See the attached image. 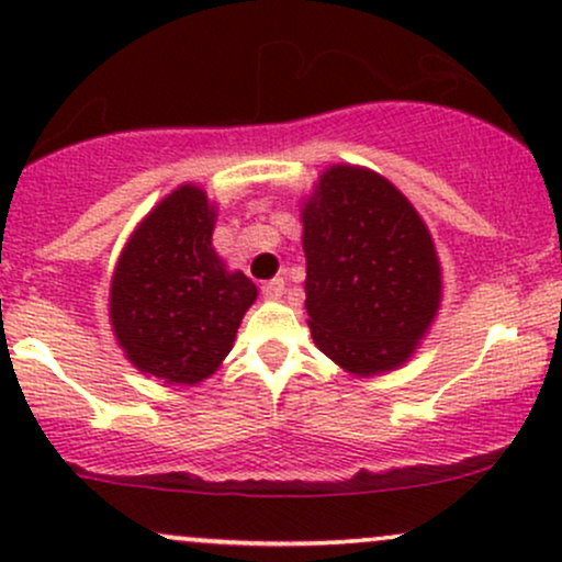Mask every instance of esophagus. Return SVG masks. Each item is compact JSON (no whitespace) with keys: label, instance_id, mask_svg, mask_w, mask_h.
<instances>
[{"label":"esophagus","instance_id":"34e87169","mask_svg":"<svg viewBox=\"0 0 562 562\" xmlns=\"http://www.w3.org/2000/svg\"><path fill=\"white\" fill-rule=\"evenodd\" d=\"M261 293H263V299H269V301L282 299V293H285V280H282V277H274V280L263 282Z\"/></svg>","mask_w":562,"mask_h":562}]
</instances>
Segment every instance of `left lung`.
<instances>
[{"instance_id":"1","label":"left lung","mask_w":562,"mask_h":562,"mask_svg":"<svg viewBox=\"0 0 562 562\" xmlns=\"http://www.w3.org/2000/svg\"><path fill=\"white\" fill-rule=\"evenodd\" d=\"M303 254L322 351L357 375L406 362L441 299L434 240L409 200L378 173L333 166L303 209Z\"/></svg>"}]
</instances>
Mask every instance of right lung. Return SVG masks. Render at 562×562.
<instances>
[{
    "instance_id": "add662e5",
    "label": "right lung",
    "mask_w": 562,
    "mask_h": 562,
    "mask_svg": "<svg viewBox=\"0 0 562 562\" xmlns=\"http://www.w3.org/2000/svg\"><path fill=\"white\" fill-rule=\"evenodd\" d=\"M214 218L203 190L179 187L147 214L115 267V338L137 370L166 383L209 378L259 293L211 248Z\"/></svg>"
}]
</instances>
